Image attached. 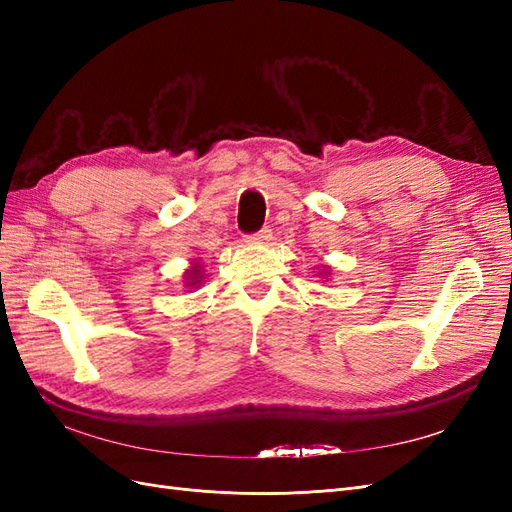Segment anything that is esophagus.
Masks as SVG:
<instances>
[{"label":"esophagus","instance_id":"esophagus-1","mask_svg":"<svg viewBox=\"0 0 512 512\" xmlns=\"http://www.w3.org/2000/svg\"><path fill=\"white\" fill-rule=\"evenodd\" d=\"M271 239H273V232H271L269 228H262V230L254 232V235L247 237L245 241H247V243H254V245H265V243H269Z\"/></svg>","mask_w":512,"mask_h":512}]
</instances>
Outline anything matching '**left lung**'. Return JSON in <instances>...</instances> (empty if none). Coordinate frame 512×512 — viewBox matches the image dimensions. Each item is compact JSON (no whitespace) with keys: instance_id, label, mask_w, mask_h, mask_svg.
<instances>
[{"instance_id":"1","label":"left lung","mask_w":512,"mask_h":512,"mask_svg":"<svg viewBox=\"0 0 512 512\" xmlns=\"http://www.w3.org/2000/svg\"><path fill=\"white\" fill-rule=\"evenodd\" d=\"M318 275L322 277V280H324V282H327V280H329V277H331V267H329V265H322V269L318 271Z\"/></svg>"}]
</instances>
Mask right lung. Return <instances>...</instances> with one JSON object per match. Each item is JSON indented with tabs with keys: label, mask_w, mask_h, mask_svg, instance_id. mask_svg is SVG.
Instances as JSON below:
<instances>
[{
	"label": "right lung",
	"mask_w": 512,
	"mask_h": 512,
	"mask_svg": "<svg viewBox=\"0 0 512 512\" xmlns=\"http://www.w3.org/2000/svg\"><path fill=\"white\" fill-rule=\"evenodd\" d=\"M203 277H205V271H203V265H200L198 260H192L190 267L185 269L183 273V286L185 288H198L200 284H203Z\"/></svg>",
	"instance_id": "add662e5"
}]
</instances>
